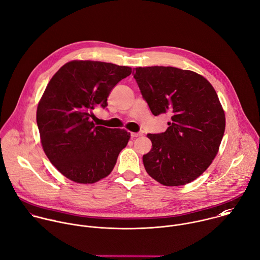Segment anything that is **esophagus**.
Listing matches in <instances>:
<instances>
[{
    "label": "esophagus",
    "mask_w": 260,
    "mask_h": 260,
    "mask_svg": "<svg viewBox=\"0 0 260 260\" xmlns=\"http://www.w3.org/2000/svg\"><path fill=\"white\" fill-rule=\"evenodd\" d=\"M139 136H142V133H136V132H131V137H132V138H136V137H139Z\"/></svg>",
    "instance_id": "34e87169"
}]
</instances>
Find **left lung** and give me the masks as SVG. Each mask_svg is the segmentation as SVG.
I'll use <instances>...</instances> for the list:
<instances>
[{"instance_id":"left-lung-1","label":"left lung","mask_w":260,"mask_h":260,"mask_svg":"<svg viewBox=\"0 0 260 260\" xmlns=\"http://www.w3.org/2000/svg\"><path fill=\"white\" fill-rule=\"evenodd\" d=\"M133 76L151 113L171 116L164 133L147 134V174L165 186L194 181L217 154L225 128L214 88L202 75L175 67H137Z\"/></svg>"}]
</instances>
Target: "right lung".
I'll list each match as a JSON object with an SVG mask.
<instances>
[{
  "instance_id": "obj_1",
  "label": "right lung",
  "mask_w": 260,
  "mask_h": 260,
  "mask_svg": "<svg viewBox=\"0 0 260 260\" xmlns=\"http://www.w3.org/2000/svg\"><path fill=\"white\" fill-rule=\"evenodd\" d=\"M131 72L127 66L74 60L47 85L37 110L41 142L50 161L69 180L93 184L113 171L130 133L95 126L93 111L108 106L111 90Z\"/></svg>"
}]
</instances>
